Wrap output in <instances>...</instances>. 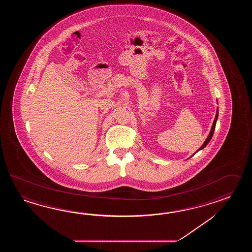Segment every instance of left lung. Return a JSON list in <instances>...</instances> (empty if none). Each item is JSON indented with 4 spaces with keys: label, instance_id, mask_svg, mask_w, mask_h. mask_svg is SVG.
<instances>
[{
    "label": "left lung",
    "instance_id": "obj_1",
    "mask_svg": "<svg viewBox=\"0 0 252 252\" xmlns=\"http://www.w3.org/2000/svg\"><path fill=\"white\" fill-rule=\"evenodd\" d=\"M218 114H219V111H218V108H217V111H216V115H215V118H214V124H213V125H212V128H211V130H210L209 135H208V137H207L206 139H205V141H204V144L202 145V146L200 147V149H199V150H197L196 152H198L199 150H203L204 148L206 147V145L209 143L210 140H211L212 137H213V135H214V129H215V125H216V122H217V120H218ZM196 152H195V153H196ZM195 153H194V154H195ZM194 154H193V155H194Z\"/></svg>",
    "mask_w": 252,
    "mask_h": 252
}]
</instances>
